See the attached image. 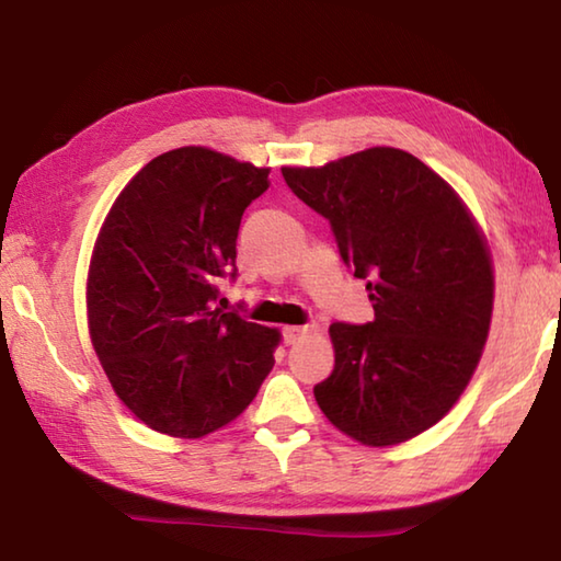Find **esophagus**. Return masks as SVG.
I'll return each instance as SVG.
<instances>
[{
  "label": "esophagus",
  "mask_w": 561,
  "mask_h": 561,
  "mask_svg": "<svg viewBox=\"0 0 561 561\" xmlns=\"http://www.w3.org/2000/svg\"><path fill=\"white\" fill-rule=\"evenodd\" d=\"M309 327H284L282 329V336H284V344H297V341L307 334Z\"/></svg>",
  "instance_id": "1"
}]
</instances>
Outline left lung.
<instances>
[{
	"label": "left lung",
	"instance_id": "left-lung-1",
	"mask_svg": "<svg viewBox=\"0 0 561 561\" xmlns=\"http://www.w3.org/2000/svg\"><path fill=\"white\" fill-rule=\"evenodd\" d=\"M282 175L327 217L376 311L368 324L329 327L336 360L314 386L319 408L374 448L415 438L458 401L488 341L495 282L478 222L438 173L398 148Z\"/></svg>",
	"mask_w": 561,
	"mask_h": 561
}]
</instances>
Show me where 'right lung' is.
<instances>
[{"instance_id":"add662e5","label":"right lung","mask_w":561,"mask_h":561,"mask_svg":"<svg viewBox=\"0 0 561 561\" xmlns=\"http://www.w3.org/2000/svg\"><path fill=\"white\" fill-rule=\"evenodd\" d=\"M267 175L210 148L168 150L123 187L101 227L91 341L148 428L203 438L234 421L272 371L279 331L215 307L220 279L237 277V232Z\"/></svg>"}]
</instances>
